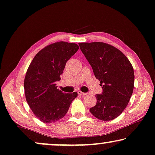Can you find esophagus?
Here are the masks:
<instances>
[{
	"instance_id": "esophagus-1",
	"label": "esophagus",
	"mask_w": 155,
	"mask_h": 155,
	"mask_svg": "<svg viewBox=\"0 0 155 155\" xmlns=\"http://www.w3.org/2000/svg\"><path fill=\"white\" fill-rule=\"evenodd\" d=\"M78 94H79V95H83V96H84V95H87L86 93H83L82 91H78Z\"/></svg>"
}]
</instances>
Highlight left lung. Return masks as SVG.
Returning <instances> with one entry per match:
<instances>
[{
	"label": "left lung",
	"instance_id": "left-lung-1",
	"mask_svg": "<svg viewBox=\"0 0 155 155\" xmlns=\"http://www.w3.org/2000/svg\"><path fill=\"white\" fill-rule=\"evenodd\" d=\"M78 45L103 89L102 94H96V104L90 112L100 120H113L123 112L134 91L132 64L121 51L107 43Z\"/></svg>",
	"mask_w": 155,
	"mask_h": 155
}]
</instances>
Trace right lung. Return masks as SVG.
Wrapping results in <instances>:
<instances>
[{
  "label": "right lung",
  "mask_w": 155,
  "mask_h": 155,
  "mask_svg": "<svg viewBox=\"0 0 155 155\" xmlns=\"http://www.w3.org/2000/svg\"><path fill=\"white\" fill-rule=\"evenodd\" d=\"M78 45L60 41L41 50L29 64L24 81L26 100L34 114L43 123L60 120L68 111L78 93H64L55 82L65 64L77 53Z\"/></svg>",
  "instance_id": "add662e5"
}]
</instances>
